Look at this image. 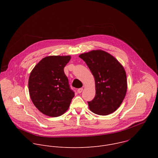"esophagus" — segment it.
Masks as SVG:
<instances>
[{
  "instance_id": "1",
  "label": "esophagus",
  "mask_w": 158,
  "mask_h": 158,
  "mask_svg": "<svg viewBox=\"0 0 158 158\" xmlns=\"http://www.w3.org/2000/svg\"><path fill=\"white\" fill-rule=\"evenodd\" d=\"M82 91H83V88H79L77 90V92H78V93L80 94V93H81L82 92Z\"/></svg>"
}]
</instances>
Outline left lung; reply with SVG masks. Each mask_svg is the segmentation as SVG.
<instances>
[{
    "mask_svg": "<svg viewBox=\"0 0 158 158\" xmlns=\"http://www.w3.org/2000/svg\"><path fill=\"white\" fill-rule=\"evenodd\" d=\"M83 59L95 81L96 95L88 102L94 113L107 116L116 111L127 92L126 73L123 65L111 54L102 50H93L79 56Z\"/></svg>",
    "mask_w": 158,
    "mask_h": 158,
    "instance_id": "1",
    "label": "left lung"
}]
</instances>
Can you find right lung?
<instances>
[{
    "mask_svg": "<svg viewBox=\"0 0 158 158\" xmlns=\"http://www.w3.org/2000/svg\"><path fill=\"white\" fill-rule=\"evenodd\" d=\"M71 56H49L41 59L32 70L28 86L31 99L42 114L58 117L67 110L74 93L64 68Z\"/></svg>",
    "mask_w": 158,
    "mask_h": 158,
    "instance_id": "1",
    "label": "right lung"
}]
</instances>
